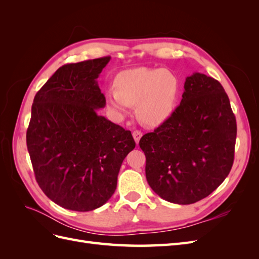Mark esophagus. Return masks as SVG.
<instances>
[{
    "mask_svg": "<svg viewBox=\"0 0 259 259\" xmlns=\"http://www.w3.org/2000/svg\"><path fill=\"white\" fill-rule=\"evenodd\" d=\"M142 136H143V133L140 132V131H137V130H136V131L133 132V137H134L136 144L139 143V140H140V138H142Z\"/></svg>",
    "mask_w": 259,
    "mask_h": 259,
    "instance_id": "esophagus-1",
    "label": "esophagus"
}]
</instances>
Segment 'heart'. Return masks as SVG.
Returning a JSON list of instances; mask_svg holds the SVG:
<instances>
[{
  "label": "heart",
  "mask_w": 259,
  "mask_h": 259,
  "mask_svg": "<svg viewBox=\"0 0 259 259\" xmlns=\"http://www.w3.org/2000/svg\"><path fill=\"white\" fill-rule=\"evenodd\" d=\"M114 90L105 94L106 107L116 120H122L136 106L138 119L147 125H159L173 113L180 84L177 75L162 68L138 67L117 73Z\"/></svg>",
  "instance_id": "b5f03b06"
}]
</instances>
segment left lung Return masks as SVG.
I'll return each mask as SVG.
<instances>
[{
    "label": "left lung",
    "mask_w": 259,
    "mask_h": 259,
    "mask_svg": "<svg viewBox=\"0 0 259 259\" xmlns=\"http://www.w3.org/2000/svg\"><path fill=\"white\" fill-rule=\"evenodd\" d=\"M180 105L139 140L151 189L176 204L206 198L230 173L237 121L222 84L199 72L188 76Z\"/></svg>",
    "instance_id": "8db88e82"
}]
</instances>
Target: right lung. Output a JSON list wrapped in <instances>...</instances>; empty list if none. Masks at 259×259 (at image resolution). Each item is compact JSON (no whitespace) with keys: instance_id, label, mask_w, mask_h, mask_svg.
I'll return each instance as SVG.
<instances>
[{"instance_id":"obj_1","label":"right lung","mask_w":259,"mask_h":259,"mask_svg":"<svg viewBox=\"0 0 259 259\" xmlns=\"http://www.w3.org/2000/svg\"><path fill=\"white\" fill-rule=\"evenodd\" d=\"M110 57L60 67L36 93L27 130L35 179L61 207L89 211L115 191L125 156L136 144L131 131L97 110L106 106L96 79Z\"/></svg>"}]
</instances>
